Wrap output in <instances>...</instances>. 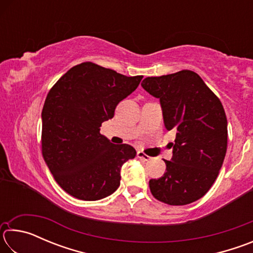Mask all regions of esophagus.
Masks as SVG:
<instances>
[{"label":"esophagus","mask_w":253,"mask_h":253,"mask_svg":"<svg viewBox=\"0 0 253 253\" xmlns=\"http://www.w3.org/2000/svg\"><path fill=\"white\" fill-rule=\"evenodd\" d=\"M137 157L139 158V160H142L144 162H148L149 160H151V157H149L148 155H146V154L143 153V152H137Z\"/></svg>","instance_id":"obj_1"}]
</instances>
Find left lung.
<instances>
[{
    "instance_id": "obj_1",
    "label": "left lung",
    "mask_w": 253,
    "mask_h": 253,
    "mask_svg": "<svg viewBox=\"0 0 253 253\" xmlns=\"http://www.w3.org/2000/svg\"><path fill=\"white\" fill-rule=\"evenodd\" d=\"M142 87L160 98L168 130L176 131L166 172L149 181L156 200L169 205L195 202L219 175L228 147V121L222 102L194 71L147 77Z\"/></svg>"
}]
</instances>
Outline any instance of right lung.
<instances>
[{"mask_svg":"<svg viewBox=\"0 0 253 253\" xmlns=\"http://www.w3.org/2000/svg\"><path fill=\"white\" fill-rule=\"evenodd\" d=\"M142 79L83 62L50 89L41 115L42 155L68 194L97 201L118 188L122 166L136 156V151L127 144H111L100 134V127Z\"/></svg>","mask_w":253,"mask_h":253,"instance_id":"add662e5","label":"right lung"}]
</instances>
